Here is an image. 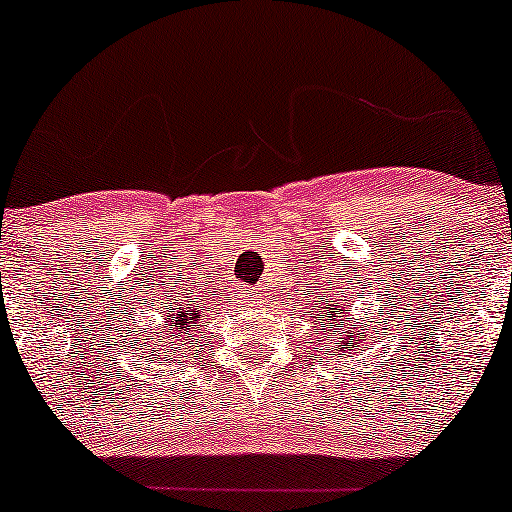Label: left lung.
I'll return each instance as SVG.
<instances>
[{"mask_svg": "<svg viewBox=\"0 0 512 512\" xmlns=\"http://www.w3.org/2000/svg\"><path fill=\"white\" fill-rule=\"evenodd\" d=\"M322 302H324V299H322ZM329 311H332L333 314L330 315ZM327 313L330 315L329 320L326 319ZM319 319H322V322L327 324V337H334V327H337V324H344V322H352L354 317H352V314H349V304L339 307V302H337V304H327V312L319 314ZM349 329H359V324H349ZM342 334H349V337H354V332H342ZM361 337H364V342H366V337H369V334H361ZM339 339H344V337H339ZM369 339H371V342H374V337H369ZM322 342H324V339H322ZM354 342L359 344L361 339L354 337ZM352 347H354V344H349V342L342 344V349H349V352H352ZM361 349H369V342L361 344Z\"/></svg>", "mask_w": 512, "mask_h": 512, "instance_id": "left-lung-1", "label": "left lung"}]
</instances>
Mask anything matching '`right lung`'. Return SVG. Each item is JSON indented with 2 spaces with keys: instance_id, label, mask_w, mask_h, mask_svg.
<instances>
[{
  "instance_id": "right-lung-1",
  "label": "right lung",
  "mask_w": 512,
  "mask_h": 512,
  "mask_svg": "<svg viewBox=\"0 0 512 512\" xmlns=\"http://www.w3.org/2000/svg\"><path fill=\"white\" fill-rule=\"evenodd\" d=\"M170 307H173V302H170ZM168 319H170L168 327H173L178 337H180V334H183L188 327L193 329L195 324H198V317H195L193 309L188 307V309H183V312H180V304H178V307H175V314H168ZM170 349H173V342H170ZM163 354H165V352H163ZM151 356H153V359H158V349H156V354H151Z\"/></svg>"
}]
</instances>
